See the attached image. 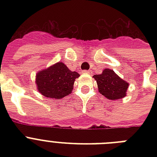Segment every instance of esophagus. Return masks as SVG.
Segmentation results:
<instances>
[{
	"label": "esophagus",
	"mask_w": 157,
	"mask_h": 157,
	"mask_svg": "<svg viewBox=\"0 0 157 157\" xmlns=\"http://www.w3.org/2000/svg\"><path fill=\"white\" fill-rule=\"evenodd\" d=\"M82 73L83 74H91V71H90V70H84V71H82Z\"/></svg>",
	"instance_id": "1"
}]
</instances>
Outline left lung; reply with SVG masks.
Returning a JSON list of instances; mask_svg holds the SVG:
<instances>
[{"mask_svg":"<svg viewBox=\"0 0 157 157\" xmlns=\"http://www.w3.org/2000/svg\"><path fill=\"white\" fill-rule=\"evenodd\" d=\"M94 78L97 81L101 94L110 100L121 99L126 95L129 84L121 79L113 70L105 68L102 74L94 75Z\"/></svg>","mask_w":157,"mask_h":157,"instance_id":"8db88e82","label":"left lung"}]
</instances>
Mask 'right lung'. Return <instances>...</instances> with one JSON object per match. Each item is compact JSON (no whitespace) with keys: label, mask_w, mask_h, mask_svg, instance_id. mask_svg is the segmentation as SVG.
Segmentation results:
<instances>
[{"label":"right lung","mask_w":157,"mask_h":157,"mask_svg":"<svg viewBox=\"0 0 157 157\" xmlns=\"http://www.w3.org/2000/svg\"><path fill=\"white\" fill-rule=\"evenodd\" d=\"M79 76L80 74L70 71L61 62L37 72L36 84L43 96L59 99L71 94L74 81Z\"/></svg>","instance_id":"obj_1"}]
</instances>
